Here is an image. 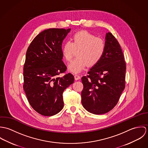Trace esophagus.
Wrapping results in <instances>:
<instances>
[{"instance_id": "esophagus-1", "label": "esophagus", "mask_w": 148, "mask_h": 148, "mask_svg": "<svg viewBox=\"0 0 148 148\" xmlns=\"http://www.w3.org/2000/svg\"><path fill=\"white\" fill-rule=\"evenodd\" d=\"M74 77H75V80H79L80 79V76L79 75H75L74 76Z\"/></svg>"}]
</instances>
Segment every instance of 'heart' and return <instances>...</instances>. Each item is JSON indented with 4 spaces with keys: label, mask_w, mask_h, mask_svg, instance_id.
I'll use <instances>...</instances> for the list:
<instances>
[{
    "label": "heart",
    "mask_w": 148,
    "mask_h": 148,
    "mask_svg": "<svg viewBox=\"0 0 148 148\" xmlns=\"http://www.w3.org/2000/svg\"><path fill=\"white\" fill-rule=\"evenodd\" d=\"M78 58L68 65V70L73 73H79L87 66H93L102 59L106 51V43L103 39L95 35L82 31L75 34L72 42L67 40L62 47V53L67 62L71 61L75 50H78Z\"/></svg>",
    "instance_id": "obj_1"
}]
</instances>
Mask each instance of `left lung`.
Returning a JSON list of instances; mask_svg holds the SVG:
<instances>
[{
  "mask_svg": "<svg viewBox=\"0 0 148 148\" xmlns=\"http://www.w3.org/2000/svg\"><path fill=\"white\" fill-rule=\"evenodd\" d=\"M105 43L106 51L101 60L82 78V105L95 114L112 110L125 86L126 63L120 44L110 32L106 33Z\"/></svg>",
  "mask_w": 148,
  "mask_h": 148,
  "instance_id": "1",
  "label": "left lung"
}]
</instances>
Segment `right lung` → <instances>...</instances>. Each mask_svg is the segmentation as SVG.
<instances>
[{
	"instance_id": "add662e5",
	"label": "right lung",
	"mask_w": 148,
	"mask_h": 148,
	"mask_svg": "<svg viewBox=\"0 0 148 148\" xmlns=\"http://www.w3.org/2000/svg\"><path fill=\"white\" fill-rule=\"evenodd\" d=\"M71 28H49L39 34L29 45L23 68V88L32 108L44 116H53L63 108V93L73 83L62 60V43Z\"/></svg>"
}]
</instances>
